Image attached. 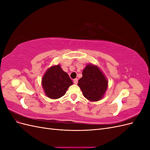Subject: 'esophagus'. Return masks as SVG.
Returning <instances> with one entry per match:
<instances>
[{
  "instance_id": "34e87169",
  "label": "esophagus",
  "mask_w": 150,
  "mask_h": 150,
  "mask_svg": "<svg viewBox=\"0 0 150 150\" xmlns=\"http://www.w3.org/2000/svg\"><path fill=\"white\" fill-rule=\"evenodd\" d=\"M73 82H74V83L75 84H78V78L74 79V81H73Z\"/></svg>"
}]
</instances>
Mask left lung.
Segmentation results:
<instances>
[{"label":"left lung","mask_w":150,"mask_h":150,"mask_svg":"<svg viewBox=\"0 0 150 150\" xmlns=\"http://www.w3.org/2000/svg\"><path fill=\"white\" fill-rule=\"evenodd\" d=\"M108 84V81L101 69L97 66L90 64L85 67L78 85L86 99L98 101L104 96Z\"/></svg>","instance_id":"8db88e82"}]
</instances>
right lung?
I'll use <instances>...</instances> for the list:
<instances>
[{"mask_svg":"<svg viewBox=\"0 0 150 150\" xmlns=\"http://www.w3.org/2000/svg\"><path fill=\"white\" fill-rule=\"evenodd\" d=\"M73 83L59 64L52 66L45 72L42 86L46 96L51 99H58L64 96L68 88Z\"/></svg>","mask_w":150,"mask_h":150,"instance_id":"obj_1","label":"right lung"}]
</instances>
